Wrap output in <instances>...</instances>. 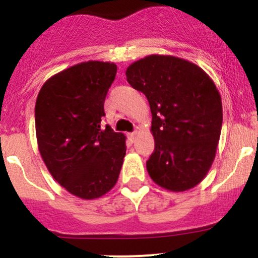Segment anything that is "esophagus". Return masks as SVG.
<instances>
[{"label":"esophagus","instance_id":"obj_1","mask_svg":"<svg viewBox=\"0 0 258 258\" xmlns=\"http://www.w3.org/2000/svg\"><path fill=\"white\" fill-rule=\"evenodd\" d=\"M136 137H137V132H132V134L128 135V139L131 142H134L135 140H136Z\"/></svg>","mask_w":258,"mask_h":258}]
</instances>
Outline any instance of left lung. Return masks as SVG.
<instances>
[{
    "mask_svg": "<svg viewBox=\"0 0 258 258\" xmlns=\"http://www.w3.org/2000/svg\"><path fill=\"white\" fill-rule=\"evenodd\" d=\"M130 85L147 97L155 151L147 171L155 183L183 192L206 177L222 128L221 95L197 64L168 54H150L126 70Z\"/></svg>",
    "mask_w": 258,
    "mask_h": 258,
    "instance_id": "obj_1",
    "label": "left lung"
}]
</instances>
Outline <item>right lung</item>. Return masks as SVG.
Instances as JSON below:
<instances>
[{"label": "right lung", "mask_w": 258, "mask_h": 258, "mask_svg": "<svg viewBox=\"0 0 258 258\" xmlns=\"http://www.w3.org/2000/svg\"><path fill=\"white\" fill-rule=\"evenodd\" d=\"M116 72L113 62H81L49 77L36 100L41 157L52 177L82 200L113 188L126 155V136L101 126Z\"/></svg>", "instance_id": "right-lung-1"}]
</instances>
